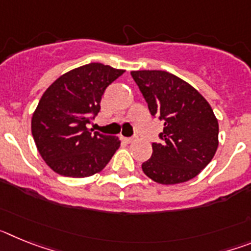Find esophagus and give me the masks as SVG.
Wrapping results in <instances>:
<instances>
[{
    "instance_id": "obj_1",
    "label": "esophagus",
    "mask_w": 251,
    "mask_h": 251,
    "mask_svg": "<svg viewBox=\"0 0 251 251\" xmlns=\"http://www.w3.org/2000/svg\"><path fill=\"white\" fill-rule=\"evenodd\" d=\"M123 141L127 142V143H132V142L134 141V138H133V137H124Z\"/></svg>"
}]
</instances>
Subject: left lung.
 Returning a JSON list of instances; mask_svg holds the SVG:
<instances>
[{
	"instance_id": "8db88e82",
	"label": "left lung",
	"mask_w": 251,
	"mask_h": 251,
	"mask_svg": "<svg viewBox=\"0 0 251 251\" xmlns=\"http://www.w3.org/2000/svg\"><path fill=\"white\" fill-rule=\"evenodd\" d=\"M151 114L165 122L152 156L142 163L150 178L175 185L194 178L211 162L219 146V123L200 93L162 70L132 72Z\"/></svg>"
}]
</instances>
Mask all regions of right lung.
I'll use <instances>...</instances> for the list:
<instances>
[{"mask_svg": "<svg viewBox=\"0 0 251 251\" xmlns=\"http://www.w3.org/2000/svg\"><path fill=\"white\" fill-rule=\"evenodd\" d=\"M124 70L90 63L70 70L49 86L32 115L31 130L49 167L66 177H88L103 170L121 146L86 126L100 110L101 95Z\"/></svg>", "mask_w": 251, "mask_h": 251, "instance_id": "obj_1", "label": "right lung"}]
</instances>
